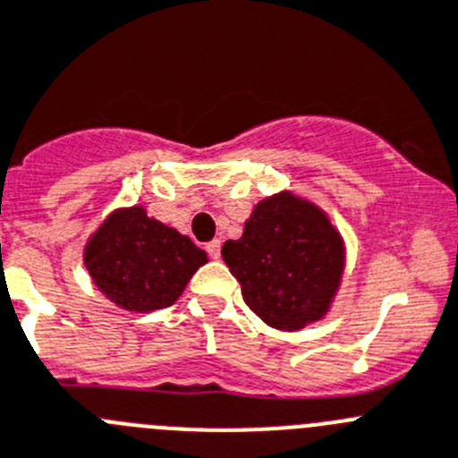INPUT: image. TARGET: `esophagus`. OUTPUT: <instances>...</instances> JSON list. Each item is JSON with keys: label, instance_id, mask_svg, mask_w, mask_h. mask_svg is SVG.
<instances>
[{"label": "esophagus", "instance_id": "obj_1", "mask_svg": "<svg viewBox=\"0 0 458 458\" xmlns=\"http://www.w3.org/2000/svg\"><path fill=\"white\" fill-rule=\"evenodd\" d=\"M205 250H208V255L212 259H216L221 255V239H212V242H208L205 244Z\"/></svg>", "mask_w": 458, "mask_h": 458}]
</instances>
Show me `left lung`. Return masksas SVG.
Wrapping results in <instances>:
<instances>
[{"label":"left lung","mask_w":458,"mask_h":458,"mask_svg":"<svg viewBox=\"0 0 458 458\" xmlns=\"http://www.w3.org/2000/svg\"><path fill=\"white\" fill-rule=\"evenodd\" d=\"M224 262L246 306L280 331H299L331 308L344 244L317 205L283 191L255 205L244 234L225 242Z\"/></svg>","instance_id":"1"}]
</instances>
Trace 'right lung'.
Segmentation results:
<instances>
[{"instance_id":"right-lung-1","label":"right lung","mask_w":458,"mask_h":458,"mask_svg":"<svg viewBox=\"0 0 458 458\" xmlns=\"http://www.w3.org/2000/svg\"><path fill=\"white\" fill-rule=\"evenodd\" d=\"M205 262L208 253L187 234L150 219L139 205L109 214L84 249L93 283L130 312L173 306Z\"/></svg>"}]
</instances>
